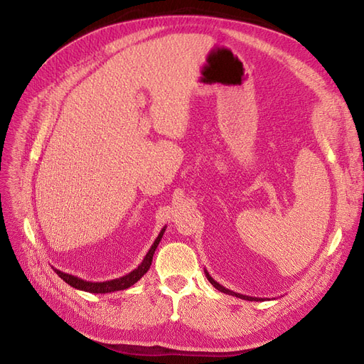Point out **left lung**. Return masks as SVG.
Returning a JSON list of instances; mask_svg holds the SVG:
<instances>
[{
	"label": "left lung",
	"mask_w": 364,
	"mask_h": 364,
	"mask_svg": "<svg viewBox=\"0 0 364 364\" xmlns=\"http://www.w3.org/2000/svg\"><path fill=\"white\" fill-rule=\"evenodd\" d=\"M205 276H206V279L209 280V283H211L215 289H218L220 292H224V294H228V295H232V296H236V298H240V299H246V301H262V298H255V296H246V295H242V294H237V292H233V291H230V289H227V288H224L223 284H220L218 282H215L211 276H209V273L205 270Z\"/></svg>",
	"instance_id": "left-lung-1"
}]
</instances>
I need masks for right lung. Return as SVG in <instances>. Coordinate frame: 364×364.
Listing matches in <instances>:
<instances>
[{"instance_id":"add662e5","label":"right lung","mask_w":364,"mask_h":364,"mask_svg":"<svg viewBox=\"0 0 364 364\" xmlns=\"http://www.w3.org/2000/svg\"><path fill=\"white\" fill-rule=\"evenodd\" d=\"M165 228H166V225L162 228L161 233L155 239V242H153L149 252L146 254L144 259L141 261V264L137 267V269L132 270L131 273H128V274H125L122 277H119V279L106 280V282H88V280L80 279V277H76V276L63 273V272L57 270V269H54V272L57 273V276H59L60 279H63L68 284H70L72 288L80 289V291H85V292H91V294H109V292H117V291L128 289L129 286H132L134 283H137L147 273V270L150 269L153 254H155L156 247H158V245H159V242H161V239L164 236Z\"/></svg>"}]
</instances>
